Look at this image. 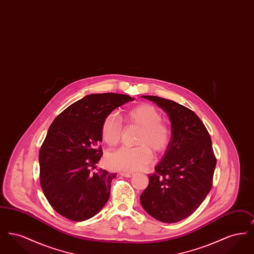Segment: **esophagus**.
I'll return each instance as SVG.
<instances>
[{
  "label": "esophagus",
  "instance_id": "34e87169",
  "mask_svg": "<svg viewBox=\"0 0 254 254\" xmlns=\"http://www.w3.org/2000/svg\"><path fill=\"white\" fill-rule=\"evenodd\" d=\"M120 174H121L122 176L126 177V178H129V177H131L133 175L132 173H130V172H120Z\"/></svg>",
  "mask_w": 254,
  "mask_h": 254
}]
</instances>
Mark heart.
<instances>
[{"mask_svg":"<svg viewBox=\"0 0 254 254\" xmlns=\"http://www.w3.org/2000/svg\"><path fill=\"white\" fill-rule=\"evenodd\" d=\"M128 125L141 127L136 140V147H121L109 153L107 163L110 169L133 172L145 169L153 159L154 153H162L169 147L171 130L162 121V114L155 107L142 104L128 110L123 116ZM122 123L115 114L108 115L101 126V137L104 143L113 147L121 139Z\"/></svg>","mask_w":254,"mask_h":254,"instance_id":"obj_1","label":"heart"}]
</instances>
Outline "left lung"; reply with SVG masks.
<instances>
[{"instance_id":"8db88e82","label":"left lung","mask_w":254,"mask_h":254,"mask_svg":"<svg viewBox=\"0 0 254 254\" xmlns=\"http://www.w3.org/2000/svg\"><path fill=\"white\" fill-rule=\"evenodd\" d=\"M142 97L169 115L171 139L140 202L158 221L176 223L192 214L211 189L216 166L211 139L192 110L161 97Z\"/></svg>"}]
</instances>
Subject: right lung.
Wrapping results in <instances>:
<instances>
[{
  "mask_svg": "<svg viewBox=\"0 0 254 254\" xmlns=\"http://www.w3.org/2000/svg\"><path fill=\"white\" fill-rule=\"evenodd\" d=\"M134 98L117 93L90 94L59 114L39 152L40 183L50 205L62 216L81 222L109 201L116 173L96 169L103 155L104 119Z\"/></svg>",
  "mask_w": 254,
  "mask_h": 254,
  "instance_id": "right-lung-1",
  "label": "right lung"
}]
</instances>
